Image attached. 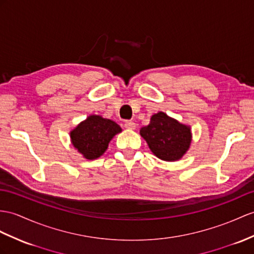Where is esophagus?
Returning <instances> with one entry per match:
<instances>
[{
    "instance_id": "1",
    "label": "esophagus",
    "mask_w": 254,
    "mask_h": 254,
    "mask_svg": "<svg viewBox=\"0 0 254 254\" xmlns=\"http://www.w3.org/2000/svg\"><path fill=\"white\" fill-rule=\"evenodd\" d=\"M135 123H133V122H131V121H127L126 123H125V128H127V129H130V130H132V129H134L135 128Z\"/></svg>"
}]
</instances>
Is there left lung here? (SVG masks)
<instances>
[{"mask_svg": "<svg viewBox=\"0 0 254 254\" xmlns=\"http://www.w3.org/2000/svg\"><path fill=\"white\" fill-rule=\"evenodd\" d=\"M152 153L165 162L181 159L191 143L190 126L172 119L164 112L153 114L150 124L140 129Z\"/></svg>", "mask_w": 254, "mask_h": 254, "instance_id": "8db88e82", "label": "left lung"}]
</instances>
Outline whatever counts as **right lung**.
I'll return each mask as SVG.
<instances>
[{
  "instance_id": "right-lung-1",
  "label": "right lung",
  "mask_w": 254,
  "mask_h": 254,
  "mask_svg": "<svg viewBox=\"0 0 254 254\" xmlns=\"http://www.w3.org/2000/svg\"><path fill=\"white\" fill-rule=\"evenodd\" d=\"M122 132L120 125L100 115L91 114L70 131L71 143L83 157L92 160L103 155L110 141Z\"/></svg>"
}]
</instances>
